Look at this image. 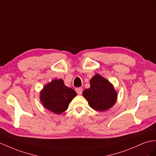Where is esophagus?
<instances>
[{"instance_id":"esophagus-1","label":"esophagus","mask_w":156,"mask_h":156,"mask_svg":"<svg viewBox=\"0 0 156 156\" xmlns=\"http://www.w3.org/2000/svg\"><path fill=\"white\" fill-rule=\"evenodd\" d=\"M76 91L78 95H81L82 93V87H77V88H76Z\"/></svg>"}]
</instances>
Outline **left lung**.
<instances>
[{
  "instance_id": "left-lung-1",
  "label": "left lung",
  "mask_w": 156,
  "mask_h": 156,
  "mask_svg": "<svg viewBox=\"0 0 156 156\" xmlns=\"http://www.w3.org/2000/svg\"><path fill=\"white\" fill-rule=\"evenodd\" d=\"M90 87L83 90L82 95L93 109L105 111L111 108L117 100V93L108 80L99 74L91 78Z\"/></svg>"
}]
</instances>
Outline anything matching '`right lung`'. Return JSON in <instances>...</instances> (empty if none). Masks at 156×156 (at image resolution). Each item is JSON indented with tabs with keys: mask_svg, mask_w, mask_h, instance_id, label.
Instances as JSON below:
<instances>
[{
	"mask_svg": "<svg viewBox=\"0 0 156 156\" xmlns=\"http://www.w3.org/2000/svg\"><path fill=\"white\" fill-rule=\"evenodd\" d=\"M76 92L65 85L62 79H54L40 91V101L43 107L57 115L65 111Z\"/></svg>",
	"mask_w": 156,
	"mask_h": 156,
	"instance_id": "add662e5",
	"label": "right lung"
}]
</instances>
